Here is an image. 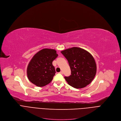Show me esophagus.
Here are the masks:
<instances>
[{
  "instance_id": "1",
  "label": "esophagus",
  "mask_w": 121,
  "mask_h": 121,
  "mask_svg": "<svg viewBox=\"0 0 121 121\" xmlns=\"http://www.w3.org/2000/svg\"><path fill=\"white\" fill-rule=\"evenodd\" d=\"M59 73L61 74H63V72L62 71H60V72H59Z\"/></svg>"
}]
</instances>
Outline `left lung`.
Segmentation results:
<instances>
[{"label":"left lung","mask_w":121,"mask_h":121,"mask_svg":"<svg viewBox=\"0 0 121 121\" xmlns=\"http://www.w3.org/2000/svg\"><path fill=\"white\" fill-rule=\"evenodd\" d=\"M69 65L71 75L65 77L67 83L76 89H81L90 84L97 72V65L93 56L86 50L77 47L61 51Z\"/></svg>","instance_id":"1"}]
</instances>
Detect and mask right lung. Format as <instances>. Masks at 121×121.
I'll return each mask as SVG.
<instances>
[{
	"label": "right lung",
	"mask_w": 121,
	"mask_h": 121,
	"mask_svg": "<svg viewBox=\"0 0 121 121\" xmlns=\"http://www.w3.org/2000/svg\"><path fill=\"white\" fill-rule=\"evenodd\" d=\"M58 56L55 49L44 48L33 56L27 68L29 80L38 87H42L53 80L56 70L52 62Z\"/></svg>",
	"instance_id": "add662e5"
}]
</instances>
